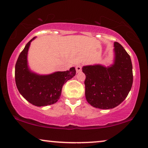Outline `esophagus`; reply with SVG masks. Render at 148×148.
I'll list each match as a JSON object with an SVG mask.
<instances>
[{
  "instance_id": "1",
  "label": "esophagus",
  "mask_w": 148,
  "mask_h": 148,
  "mask_svg": "<svg viewBox=\"0 0 148 148\" xmlns=\"http://www.w3.org/2000/svg\"><path fill=\"white\" fill-rule=\"evenodd\" d=\"M76 70L77 73H79V72H80L81 71H82V66H80V65L76 66Z\"/></svg>"
}]
</instances>
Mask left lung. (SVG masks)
Segmentation results:
<instances>
[{
  "mask_svg": "<svg viewBox=\"0 0 148 148\" xmlns=\"http://www.w3.org/2000/svg\"><path fill=\"white\" fill-rule=\"evenodd\" d=\"M114 60L111 65L84 66L82 72L85 97L88 103L95 108L113 109L119 105L130 92L133 84L131 58L120 43H114Z\"/></svg>",
  "mask_w": 148,
  "mask_h": 148,
  "instance_id": "1",
  "label": "left lung"
}]
</instances>
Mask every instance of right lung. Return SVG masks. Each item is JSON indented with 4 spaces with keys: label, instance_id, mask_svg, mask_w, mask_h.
I'll list each match as a JSON object with an SVG mask.
<instances>
[{
    "label": "right lung",
    "instance_id": "right-lung-1",
    "mask_svg": "<svg viewBox=\"0 0 148 148\" xmlns=\"http://www.w3.org/2000/svg\"><path fill=\"white\" fill-rule=\"evenodd\" d=\"M27 43L18 56L15 65V82L18 92L29 103L37 107L53 105L59 100L64 83L76 74L74 67L64 72L39 74L28 65L27 54L31 42Z\"/></svg>",
    "mask_w": 148,
    "mask_h": 148
}]
</instances>
